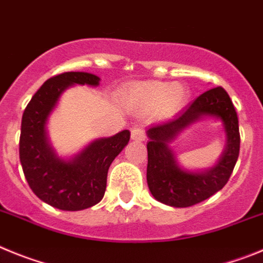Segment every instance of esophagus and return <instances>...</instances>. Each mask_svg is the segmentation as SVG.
I'll use <instances>...</instances> for the list:
<instances>
[{
	"label": "esophagus",
	"instance_id": "34e87169",
	"mask_svg": "<svg viewBox=\"0 0 263 263\" xmlns=\"http://www.w3.org/2000/svg\"><path fill=\"white\" fill-rule=\"evenodd\" d=\"M131 139L135 141H144L145 140V134L141 128L135 127V128L131 129Z\"/></svg>",
	"mask_w": 263,
	"mask_h": 263
}]
</instances>
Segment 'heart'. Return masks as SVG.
Here are the masks:
<instances>
[{"instance_id": "b5f03b06", "label": "heart", "mask_w": 263, "mask_h": 263, "mask_svg": "<svg viewBox=\"0 0 263 263\" xmlns=\"http://www.w3.org/2000/svg\"><path fill=\"white\" fill-rule=\"evenodd\" d=\"M189 98L187 89L181 84L162 81L136 82L123 91L120 101L128 110L145 114L157 111L158 115H172L186 103Z\"/></svg>"}]
</instances>
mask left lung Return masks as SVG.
Instances as JSON below:
<instances>
[{"label":"left lung","instance_id":"obj_1","mask_svg":"<svg viewBox=\"0 0 263 263\" xmlns=\"http://www.w3.org/2000/svg\"><path fill=\"white\" fill-rule=\"evenodd\" d=\"M204 117L219 119L226 134L219 161L204 171H187L176 161L170 144L184 129ZM149 141L146 182L155 199L170 207L183 208L200 203L226 186L240 153V132L235 106L228 93L217 86L200 94L174 118L155 123L146 129Z\"/></svg>","mask_w":263,"mask_h":263}]
</instances>
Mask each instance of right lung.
<instances>
[{
    "label": "right lung",
    "mask_w": 263,
    "mask_h": 263,
    "mask_svg": "<svg viewBox=\"0 0 263 263\" xmlns=\"http://www.w3.org/2000/svg\"><path fill=\"white\" fill-rule=\"evenodd\" d=\"M98 76L65 72L47 80L28 102L22 117L20 160L35 195L63 211H81L102 200L107 172L129 141V131L91 141L74 157L58 156L49 143L47 123L61 94L73 85L98 86Z\"/></svg>",
    "instance_id": "add662e5"
}]
</instances>
